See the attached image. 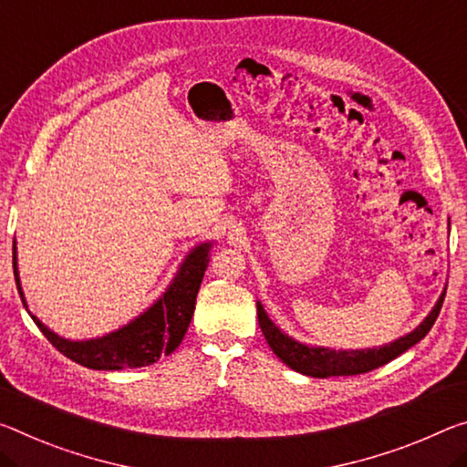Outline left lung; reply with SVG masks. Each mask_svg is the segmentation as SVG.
Returning <instances> with one entry per match:
<instances>
[{
  "mask_svg": "<svg viewBox=\"0 0 467 467\" xmlns=\"http://www.w3.org/2000/svg\"><path fill=\"white\" fill-rule=\"evenodd\" d=\"M442 301H445V293L436 303L434 309L420 327L403 338L395 340V343L384 345L380 349H364V351H335V349H322V347H306L297 343V340L288 338L285 332H280L274 324L268 320L264 307L257 303V320H260V328L264 332L265 340H268L270 349L276 353L278 359L285 364L301 372L306 376H314V379H328V376H355L372 372V369L380 368L389 361H393L399 355L405 353L410 347L420 343L431 328L434 327L436 317L441 314Z\"/></svg>",
  "mask_w": 467,
  "mask_h": 467,
  "instance_id": "8db88e82",
  "label": "left lung"
}]
</instances>
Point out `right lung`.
I'll return each instance as SVG.
<instances>
[{
	"instance_id": "add662e5",
	"label": "right lung",
	"mask_w": 467,
	"mask_h": 467,
	"mask_svg": "<svg viewBox=\"0 0 467 467\" xmlns=\"http://www.w3.org/2000/svg\"><path fill=\"white\" fill-rule=\"evenodd\" d=\"M14 251H16V247H14ZM207 251H210V243L191 251L179 276L174 278L172 286L164 293V297L147 309L143 316L137 317L135 322H130L129 327L116 330L108 337L85 340V343H72V340L54 335L35 316L31 317L57 351L80 366L91 369H127L150 366L160 359V355L172 353L184 338V332H187L191 317H193L199 286H202L203 274L207 270ZM12 262L14 278H16L22 299L16 254L12 255ZM22 303H25V299H22Z\"/></svg>"
}]
</instances>
